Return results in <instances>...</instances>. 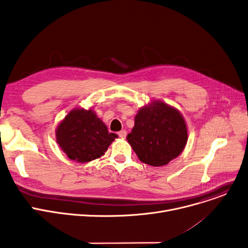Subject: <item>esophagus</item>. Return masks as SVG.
<instances>
[{
    "mask_svg": "<svg viewBox=\"0 0 248 248\" xmlns=\"http://www.w3.org/2000/svg\"><path fill=\"white\" fill-rule=\"evenodd\" d=\"M118 136L120 137L121 139H125V138H126V136H127V132H126V130H122V131L118 132Z\"/></svg>",
    "mask_w": 248,
    "mask_h": 248,
    "instance_id": "34e87169",
    "label": "esophagus"
}]
</instances>
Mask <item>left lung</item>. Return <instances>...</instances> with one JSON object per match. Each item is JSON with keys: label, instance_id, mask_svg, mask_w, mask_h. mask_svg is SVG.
Instances as JSON below:
<instances>
[{"label": "left lung", "instance_id": "obj_1", "mask_svg": "<svg viewBox=\"0 0 248 248\" xmlns=\"http://www.w3.org/2000/svg\"><path fill=\"white\" fill-rule=\"evenodd\" d=\"M187 137L185 121L177 110L154 101L136 115L127 140L142 162L162 167L181 154Z\"/></svg>", "mask_w": 248, "mask_h": 248}]
</instances>
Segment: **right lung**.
Returning <instances> with one entry per match:
<instances>
[{"mask_svg": "<svg viewBox=\"0 0 248 248\" xmlns=\"http://www.w3.org/2000/svg\"><path fill=\"white\" fill-rule=\"evenodd\" d=\"M117 135L107 127L93 110L74 109L56 131L57 143L69 158L88 162L102 155Z\"/></svg>", "mask_w": 248, "mask_h": 248, "instance_id": "right-lung-1", "label": "right lung"}]
</instances>
